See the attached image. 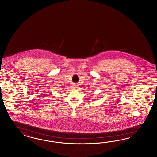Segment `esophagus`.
I'll list each match as a JSON object with an SVG mask.
<instances>
[{
	"label": "esophagus",
	"instance_id": "obj_1",
	"mask_svg": "<svg viewBox=\"0 0 157 157\" xmlns=\"http://www.w3.org/2000/svg\"><path fill=\"white\" fill-rule=\"evenodd\" d=\"M73 88H75V89H76V88H78V86H77V85H74V86H73Z\"/></svg>",
	"mask_w": 157,
	"mask_h": 157
}]
</instances>
